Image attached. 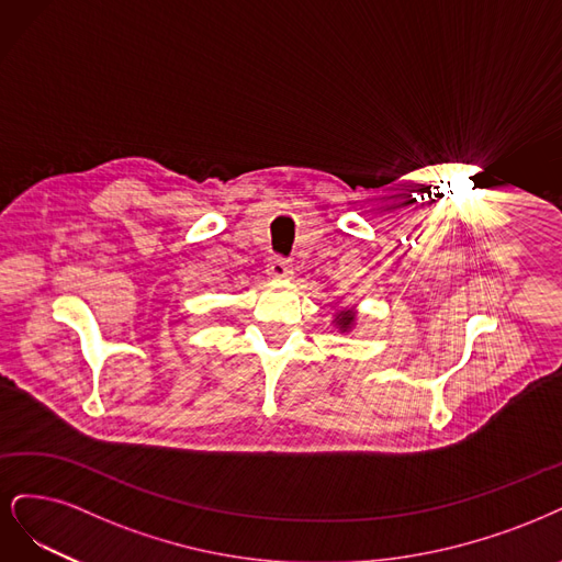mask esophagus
<instances>
[{"mask_svg":"<svg viewBox=\"0 0 562 562\" xmlns=\"http://www.w3.org/2000/svg\"><path fill=\"white\" fill-rule=\"evenodd\" d=\"M289 273H292V266H289L286 259H282V257H273V259H270V263H268V276H273V278H286Z\"/></svg>","mask_w":562,"mask_h":562,"instance_id":"34e87169","label":"esophagus"}]
</instances>
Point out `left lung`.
<instances>
[{
  "mask_svg": "<svg viewBox=\"0 0 562 562\" xmlns=\"http://www.w3.org/2000/svg\"><path fill=\"white\" fill-rule=\"evenodd\" d=\"M338 324H340V329L346 331V329H350L352 327V322H355V315L350 313V311H346V313H338Z\"/></svg>",
  "mask_w": 562,
  "mask_h": 562,
  "instance_id": "8db88e82",
  "label": "left lung"
}]
</instances>
